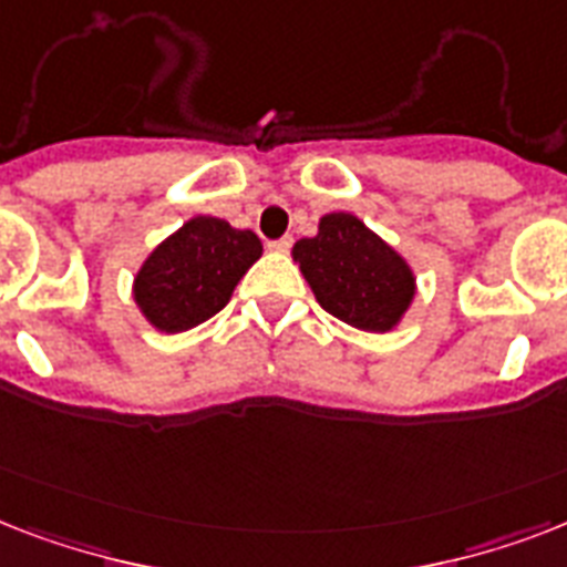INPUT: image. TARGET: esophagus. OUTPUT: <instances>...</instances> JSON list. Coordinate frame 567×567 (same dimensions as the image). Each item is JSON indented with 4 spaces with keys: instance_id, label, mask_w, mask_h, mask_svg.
<instances>
[{
    "instance_id": "1",
    "label": "esophagus",
    "mask_w": 567,
    "mask_h": 567,
    "mask_svg": "<svg viewBox=\"0 0 567 567\" xmlns=\"http://www.w3.org/2000/svg\"><path fill=\"white\" fill-rule=\"evenodd\" d=\"M267 249H274V252H288V249H291V235H285V238L279 240H270Z\"/></svg>"
}]
</instances>
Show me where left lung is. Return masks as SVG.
Here are the masks:
<instances>
[{"label": "left lung", "instance_id": "8db88e82", "mask_svg": "<svg viewBox=\"0 0 567 567\" xmlns=\"http://www.w3.org/2000/svg\"><path fill=\"white\" fill-rule=\"evenodd\" d=\"M315 300L347 327L391 332L417 293L412 265L355 214L332 212L318 220V235L291 249Z\"/></svg>", "mask_w": 567, "mask_h": 567}]
</instances>
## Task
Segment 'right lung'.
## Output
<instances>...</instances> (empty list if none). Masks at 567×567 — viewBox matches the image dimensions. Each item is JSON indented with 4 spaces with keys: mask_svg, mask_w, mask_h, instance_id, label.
<instances>
[{
    "mask_svg": "<svg viewBox=\"0 0 567 567\" xmlns=\"http://www.w3.org/2000/svg\"><path fill=\"white\" fill-rule=\"evenodd\" d=\"M258 258L256 231L196 214L144 258L132 279V300L155 332H188L231 300Z\"/></svg>",
    "mask_w": 567,
    "mask_h": 567,
    "instance_id": "1",
    "label": "right lung"
}]
</instances>
